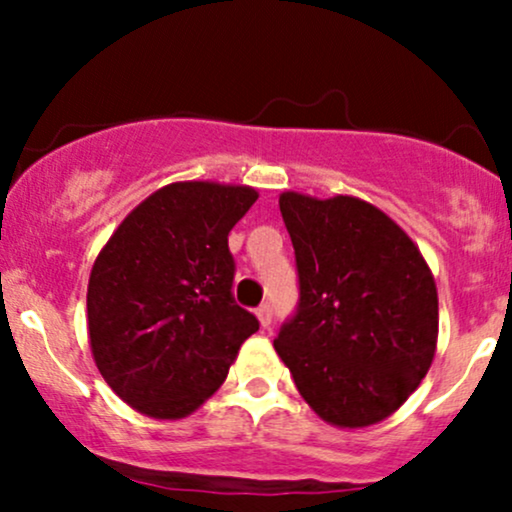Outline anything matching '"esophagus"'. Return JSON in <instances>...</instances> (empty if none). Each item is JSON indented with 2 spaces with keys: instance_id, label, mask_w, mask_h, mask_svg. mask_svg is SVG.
Returning <instances> with one entry per match:
<instances>
[{
  "instance_id": "1",
  "label": "esophagus",
  "mask_w": 512,
  "mask_h": 512,
  "mask_svg": "<svg viewBox=\"0 0 512 512\" xmlns=\"http://www.w3.org/2000/svg\"><path fill=\"white\" fill-rule=\"evenodd\" d=\"M255 315H257V320H260V325L264 327V330L272 325V305H269V303H262L260 308L255 310Z\"/></svg>"
}]
</instances>
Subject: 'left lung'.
Instances as JSON below:
<instances>
[{
	"mask_svg": "<svg viewBox=\"0 0 512 512\" xmlns=\"http://www.w3.org/2000/svg\"><path fill=\"white\" fill-rule=\"evenodd\" d=\"M298 269V308L274 349L310 409L363 428L407 402L431 368L438 291L390 216L358 197H279Z\"/></svg>",
	"mask_w": 512,
	"mask_h": 512,
	"instance_id": "8db88e82",
	"label": "left lung"
}]
</instances>
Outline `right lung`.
<instances>
[{
    "instance_id": "add662e5",
    "label": "right lung",
    "mask_w": 512,
    "mask_h": 512,
    "mask_svg": "<svg viewBox=\"0 0 512 512\" xmlns=\"http://www.w3.org/2000/svg\"><path fill=\"white\" fill-rule=\"evenodd\" d=\"M255 202L245 185L173 182L129 211L93 262V361L132 409L154 419L192 414L260 330L233 298L228 250V233Z\"/></svg>"
}]
</instances>
